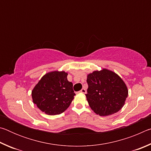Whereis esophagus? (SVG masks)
Segmentation results:
<instances>
[{
  "label": "esophagus",
  "instance_id": "esophagus-1",
  "mask_svg": "<svg viewBox=\"0 0 151 151\" xmlns=\"http://www.w3.org/2000/svg\"><path fill=\"white\" fill-rule=\"evenodd\" d=\"M79 93H83V94H85V93H86V89H85V88H82V89H81V91H79Z\"/></svg>",
  "mask_w": 151,
  "mask_h": 151
}]
</instances>
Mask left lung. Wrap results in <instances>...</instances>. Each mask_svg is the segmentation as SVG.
I'll return each mask as SVG.
<instances>
[{
    "label": "left lung",
    "instance_id": "left-lung-1",
    "mask_svg": "<svg viewBox=\"0 0 151 151\" xmlns=\"http://www.w3.org/2000/svg\"><path fill=\"white\" fill-rule=\"evenodd\" d=\"M88 88L86 94L91 109L100 116L111 115L124 105L128 88L123 80L106 68L87 75Z\"/></svg>",
    "mask_w": 151,
    "mask_h": 151
}]
</instances>
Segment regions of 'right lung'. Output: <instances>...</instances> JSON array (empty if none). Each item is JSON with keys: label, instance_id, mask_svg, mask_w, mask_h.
<instances>
[{"label": "right lung", "instance_id": "right-lung-1", "mask_svg": "<svg viewBox=\"0 0 151 151\" xmlns=\"http://www.w3.org/2000/svg\"><path fill=\"white\" fill-rule=\"evenodd\" d=\"M65 71L46 73L32 91V102L42 112L57 115L65 112L75 95L73 83L67 80Z\"/></svg>", "mask_w": 151, "mask_h": 151}]
</instances>
